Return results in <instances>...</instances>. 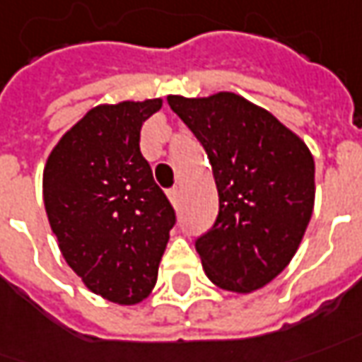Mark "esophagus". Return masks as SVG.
Segmentation results:
<instances>
[{
  "instance_id": "1",
  "label": "esophagus",
  "mask_w": 362,
  "mask_h": 362,
  "mask_svg": "<svg viewBox=\"0 0 362 362\" xmlns=\"http://www.w3.org/2000/svg\"><path fill=\"white\" fill-rule=\"evenodd\" d=\"M168 198H170L172 204L176 206V204H178V198H180V190H178V188H170V190H168Z\"/></svg>"
}]
</instances>
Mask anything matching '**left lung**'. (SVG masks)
Returning a JSON list of instances; mask_svg holds the SVG:
<instances>
[{
	"instance_id": "8db88e82",
	"label": "left lung",
	"mask_w": 362,
	"mask_h": 362,
	"mask_svg": "<svg viewBox=\"0 0 362 362\" xmlns=\"http://www.w3.org/2000/svg\"><path fill=\"white\" fill-rule=\"evenodd\" d=\"M212 164L220 210L196 238L206 275L228 291L269 284L297 252L315 202V162L272 112L233 93L168 97Z\"/></svg>"
}]
</instances>
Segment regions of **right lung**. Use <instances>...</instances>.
<instances>
[{
  "instance_id": "1",
  "label": "right lung",
  "mask_w": 362,
  "mask_h": 362,
  "mask_svg": "<svg viewBox=\"0 0 362 362\" xmlns=\"http://www.w3.org/2000/svg\"><path fill=\"white\" fill-rule=\"evenodd\" d=\"M160 98L88 110L49 154L43 200L65 262L93 293L134 305L152 291L176 212L140 152Z\"/></svg>"
}]
</instances>
